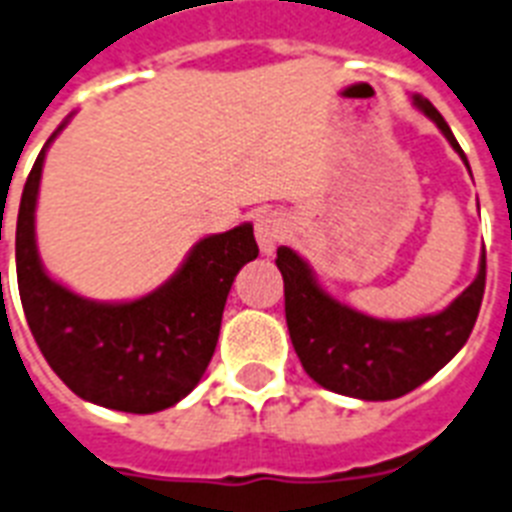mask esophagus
<instances>
[{"label":"esophagus","mask_w":512,"mask_h":512,"mask_svg":"<svg viewBox=\"0 0 512 512\" xmlns=\"http://www.w3.org/2000/svg\"><path fill=\"white\" fill-rule=\"evenodd\" d=\"M287 235V222L277 211H264L256 217V240H259L261 253H274V248L280 246Z\"/></svg>","instance_id":"34e87169"}]
</instances>
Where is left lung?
Instances as JSON below:
<instances>
[{"instance_id": "left-lung-1", "label": "left lung", "mask_w": 512, "mask_h": 512, "mask_svg": "<svg viewBox=\"0 0 512 512\" xmlns=\"http://www.w3.org/2000/svg\"><path fill=\"white\" fill-rule=\"evenodd\" d=\"M413 101L466 162L453 130L432 101L421 96H413ZM277 269L285 280L290 340L306 374L327 390L361 400H395L432 379L466 345L487 282V256H481L476 280L445 311L384 322L324 293L306 261L290 248H277Z\"/></svg>"}]
</instances>
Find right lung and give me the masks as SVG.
Here are the masks:
<instances>
[{"mask_svg":"<svg viewBox=\"0 0 512 512\" xmlns=\"http://www.w3.org/2000/svg\"><path fill=\"white\" fill-rule=\"evenodd\" d=\"M65 128V122L59 130ZM46 141L20 198L15 264L33 340L62 382L88 403L156 413L204 377L240 266L259 256L253 225L198 240L185 264L154 293L130 303L80 298L44 272L36 251V198Z\"/></svg>","mask_w":512,"mask_h":512,"instance_id":"1","label":"right lung"}]
</instances>
